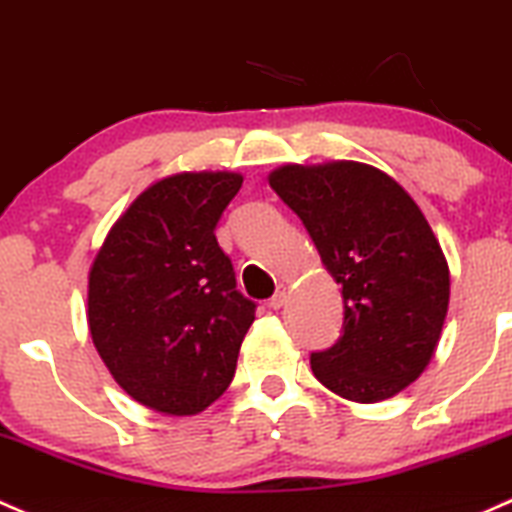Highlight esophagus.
Here are the masks:
<instances>
[{
    "label": "esophagus",
    "mask_w": 512,
    "mask_h": 512,
    "mask_svg": "<svg viewBox=\"0 0 512 512\" xmlns=\"http://www.w3.org/2000/svg\"><path fill=\"white\" fill-rule=\"evenodd\" d=\"M284 301H287V287H284V284H282V287L277 289V294H274V297L270 299V309H274V311L282 309Z\"/></svg>",
    "instance_id": "1"
}]
</instances>
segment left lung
Listing matches in <instances>:
<instances>
[{"label": "left lung", "instance_id": "8db88e82", "mask_svg": "<svg viewBox=\"0 0 512 512\" xmlns=\"http://www.w3.org/2000/svg\"><path fill=\"white\" fill-rule=\"evenodd\" d=\"M267 181L341 284L343 336L311 353L316 380L363 405L395 397L429 365L449 309V262L427 218L360 161L284 164Z\"/></svg>", "mask_w": 512, "mask_h": 512}]
</instances>
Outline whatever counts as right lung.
<instances>
[{
	"mask_svg": "<svg viewBox=\"0 0 512 512\" xmlns=\"http://www.w3.org/2000/svg\"><path fill=\"white\" fill-rule=\"evenodd\" d=\"M235 171H181L115 220L88 274V328L115 383L149 410L191 417L235 375L255 301L235 289L215 225Z\"/></svg>",
	"mask_w": 512,
	"mask_h": 512,
	"instance_id": "right-lung-1",
	"label": "right lung"
}]
</instances>
